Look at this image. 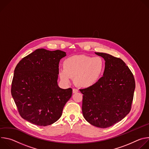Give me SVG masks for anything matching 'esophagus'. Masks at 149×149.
Returning <instances> with one entry per match:
<instances>
[{
	"instance_id": "esophagus-1",
	"label": "esophagus",
	"mask_w": 149,
	"mask_h": 149,
	"mask_svg": "<svg viewBox=\"0 0 149 149\" xmlns=\"http://www.w3.org/2000/svg\"><path fill=\"white\" fill-rule=\"evenodd\" d=\"M78 90H77V89H75V88H74L73 90H72V93L74 94V93H78Z\"/></svg>"
}]
</instances>
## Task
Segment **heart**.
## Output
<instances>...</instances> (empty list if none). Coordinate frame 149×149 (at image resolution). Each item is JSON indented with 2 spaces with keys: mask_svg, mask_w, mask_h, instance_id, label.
Wrapping results in <instances>:
<instances>
[{
  "mask_svg": "<svg viewBox=\"0 0 149 149\" xmlns=\"http://www.w3.org/2000/svg\"><path fill=\"white\" fill-rule=\"evenodd\" d=\"M63 68V70L59 71V75L63 82L70 84L74 78L78 87L87 88L95 86L102 78L105 62L101 56L74 55L64 60Z\"/></svg>",
  "mask_w": 149,
  "mask_h": 149,
  "instance_id": "b5f03b06",
  "label": "heart"
}]
</instances>
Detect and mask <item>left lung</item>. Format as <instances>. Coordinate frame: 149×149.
I'll return each instance as SVG.
<instances>
[{
  "label": "left lung",
  "instance_id": "1",
  "mask_svg": "<svg viewBox=\"0 0 149 149\" xmlns=\"http://www.w3.org/2000/svg\"><path fill=\"white\" fill-rule=\"evenodd\" d=\"M105 61L103 77L95 86L79 90L83 94L82 111L91 125L107 128L120 121L131 110L135 90L134 76L121 59L95 52Z\"/></svg>",
  "mask_w": 149,
  "mask_h": 149
}]
</instances>
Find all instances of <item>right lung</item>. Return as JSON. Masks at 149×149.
I'll use <instances>...</instances> for the list:
<instances>
[{"label": "right lung", "mask_w": 149, "mask_h": 149, "mask_svg": "<svg viewBox=\"0 0 149 149\" xmlns=\"http://www.w3.org/2000/svg\"><path fill=\"white\" fill-rule=\"evenodd\" d=\"M66 52L38 49L20 60L12 82L11 94L24 119L39 126L56 122L72 96V90L58 85L59 62Z\"/></svg>", "instance_id": "1"}]
</instances>
